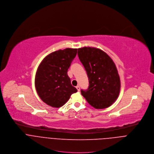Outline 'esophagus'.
Returning <instances> with one entry per match:
<instances>
[{"label":"esophagus","instance_id":"esophagus-1","mask_svg":"<svg viewBox=\"0 0 154 154\" xmlns=\"http://www.w3.org/2000/svg\"><path fill=\"white\" fill-rule=\"evenodd\" d=\"M76 89L78 90V91H80V87H79V86H76Z\"/></svg>","mask_w":154,"mask_h":154}]
</instances>
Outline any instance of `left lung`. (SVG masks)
<instances>
[{
  "label": "left lung",
  "instance_id": "1",
  "mask_svg": "<svg viewBox=\"0 0 154 154\" xmlns=\"http://www.w3.org/2000/svg\"><path fill=\"white\" fill-rule=\"evenodd\" d=\"M78 55L87 72L89 86L81 90V95L97 109L110 106L118 98L120 78L113 60L103 50L84 47L78 49Z\"/></svg>",
  "mask_w": 154,
  "mask_h": 154
}]
</instances>
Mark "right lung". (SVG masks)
I'll return each mask as SVG.
<instances>
[{"instance_id":"right-lung-1","label":"right lung","mask_w":154,"mask_h":154,"mask_svg":"<svg viewBox=\"0 0 154 154\" xmlns=\"http://www.w3.org/2000/svg\"><path fill=\"white\" fill-rule=\"evenodd\" d=\"M77 54L76 48L59 50L47 55L39 66L35 87L40 98L53 107H60L77 89L71 84L67 71Z\"/></svg>"}]
</instances>
